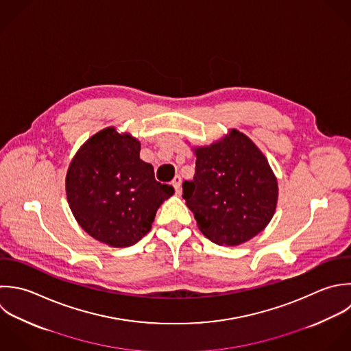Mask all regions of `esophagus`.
I'll use <instances>...</instances> for the list:
<instances>
[{"mask_svg": "<svg viewBox=\"0 0 351 351\" xmlns=\"http://www.w3.org/2000/svg\"><path fill=\"white\" fill-rule=\"evenodd\" d=\"M180 184H182V178L179 175H176L172 180V186L175 187V191L179 194L180 193Z\"/></svg>", "mask_w": 351, "mask_h": 351, "instance_id": "obj_1", "label": "esophagus"}]
</instances>
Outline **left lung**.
Here are the masks:
<instances>
[{
    "label": "left lung",
    "instance_id": "left-lung-1",
    "mask_svg": "<svg viewBox=\"0 0 351 351\" xmlns=\"http://www.w3.org/2000/svg\"><path fill=\"white\" fill-rule=\"evenodd\" d=\"M195 154V175L183 183L182 197L202 234L237 246L261 232L276 209L278 182L258 147L232 130Z\"/></svg>",
    "mask_w": 351,
    "mask_h": 351
}]
</instances>
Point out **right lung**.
I'll return each mask as SVG.
<instances>
[{
	"label": "right lung",
	"mask_w": 351,
	"mask_h": 351,
	"mask_svg": "<svg viewBox=\"0 0 351 351\" xmlns=\"http://www.w3.org/2000/svg\"><path fill=\"white\" fill-rule=\"evenodd\" d=\"M141 143L113 127L91 136L73 157L66 198L79 226L113 247L141 241L173 187L156 180L152 164L139 158Z\"/></svg>",
	"instance_id": "add662e5"
}]
</instances>
